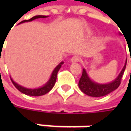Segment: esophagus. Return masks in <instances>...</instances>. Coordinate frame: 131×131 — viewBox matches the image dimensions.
<instances>
[{"label": "esophagus", "mask_w": 131, "mask_h": 131, "mask_svg": "<svg viewBox=\"0 0 131 131\" xmlns=\"http://www.w3.org/2000/svg\"><path fill=\"white\" fill-rule=\"evenodd\" d=\"M80 60H81V57L79 56V55H74L71 58V61L73 63H77V62H79Z\"/></svg>", "instance_id": "34e87169"}]
</instances>
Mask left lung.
Returning a JSON list of instances; mask_svg holds the SVG:
<instances>
[{"mask_svg": "<svg viewBox=\"0 0 131 131\" xmlns=\"http://www.w3.org/2000/svg\"><path fill=\"white\" fill-rule=\"evenodd\" d=\"M126 63L125 64L122 71L119 74L117 78L112 83L106 84H100L93 82L88 77V74L86 73L85 70L83 69L82 75L79 82V87L84 94L91 97H101L106 95H108V93L115 90L119 86L125 69L126 67Z\"/></svg>", "mask_w": 131, "mask_h": 131, "instance_id": "left-lung-1", "label": "left lung"}]
</instances>
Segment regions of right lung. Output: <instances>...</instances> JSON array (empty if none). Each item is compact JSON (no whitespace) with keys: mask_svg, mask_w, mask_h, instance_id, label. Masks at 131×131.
I'll list each match as a JSON object with an SVG mask.
<instances>
[{"mask_svg":"<svg viewBox=\"0 0 131 131\" xmlns=\"http://www.w3.org/2000/svg\"><path fill=\"white\" fill-rule=\"evenodd\" d=\"M47 17V16H43V15H38V16H35L33 17L31 19H25V20H23L20 23H25V22H30V21H32V20H34L36 19H38V18H45ZM62 64H63V62H61L58 65V66L56 68H54V70L53 71L52 74L51 76V78L49 80L47 83L44 86H43L42 88H38V89H27V88H25L19 85L18 84H17L16 82H14L12 80V79H11L12 82L13 84L15 86V88L17 89L19 91H20L21 93H24L27 95H30V96H41V95H43L45 94H47V93H49L52 89L54 87V84H55V82H56V79H57V74H58V72L59 71L60 68L61 67Z\"/></svg>","mask_w":131,"mask_h":131,"instance_id":"add662e5","label":"right lung"}]
</instances>
